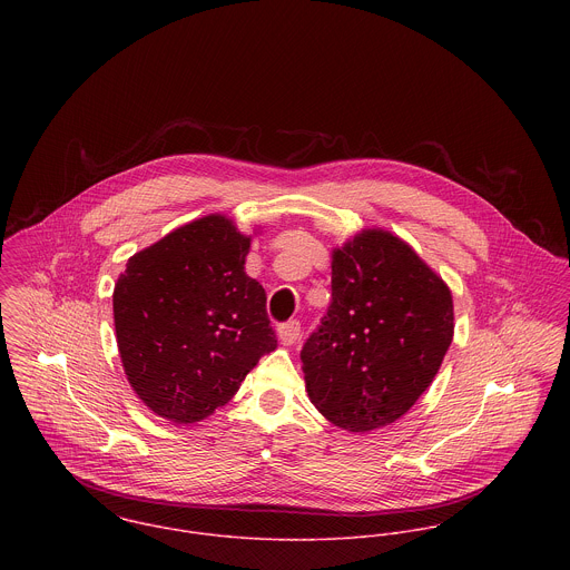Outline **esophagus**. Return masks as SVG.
I'll return each instance as SVG.
<instances>
[{"mask_svg":"<svg viewBox=\"0 0 570 570\" xmlns=\"http://www.w3.org/2000/svg\"><path fill=\"white\" fill-rule=\"evenodd\" d=\"M298 335H301V323L298 321H287V323L278 326V337L287 346L294 344L298 340Z\"/></svg>","mask_w":570,"mask_h":570,"instance_id":"1","label":"esophagus"}]
</instances>
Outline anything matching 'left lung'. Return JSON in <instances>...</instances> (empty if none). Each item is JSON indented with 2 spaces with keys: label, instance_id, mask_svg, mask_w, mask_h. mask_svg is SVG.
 Segmentation results:
<instances>
[{
  "label": "left lung",
  "instance_id": "1",
  "mask_svg": "<svg viewBox=\"0 0 570 570\" xmlns=\"http://www.w3.org/2000/svg\"><path fill=\"white\" fill-rule=\"evenodd\" d=\"M448 285L400 237L364 230L333 249L331 305L301 351L312 404L348 432L406 414L452 344Z\"/></svg>",
  "mask_w": 570,
  "mask_h": 570
}]
</instances>
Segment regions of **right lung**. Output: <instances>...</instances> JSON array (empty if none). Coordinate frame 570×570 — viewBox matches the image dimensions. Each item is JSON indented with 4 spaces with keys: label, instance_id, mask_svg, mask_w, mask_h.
<instances>
[{
    "label": "right lung",
    "instance_id": "1",
    "mask_svg": "<svg viewBox=\"0 0 570 570\" xmlns=\"http://www.w3.org/2000/svg\"><path fill=\"white\" fill-rule=\"evenodd\" d=\"M249 237L224 215L195 219L127 261L114 325L136 395L173 423L226 406L276 348L265 289L245 274Z\"/></svg>",
    "mask_w": 570,
    "mask_h": 570
}]
</instances>
